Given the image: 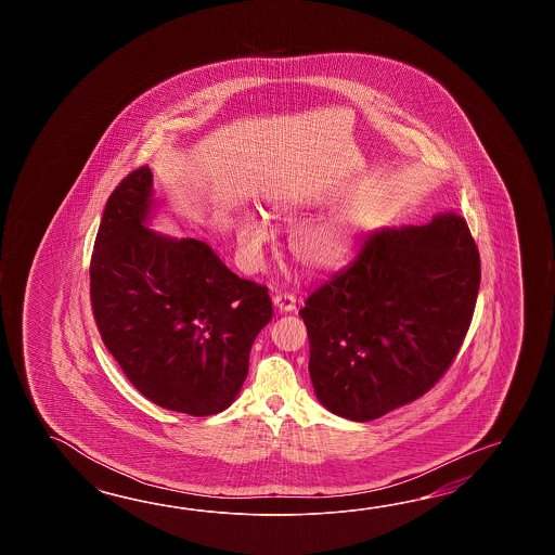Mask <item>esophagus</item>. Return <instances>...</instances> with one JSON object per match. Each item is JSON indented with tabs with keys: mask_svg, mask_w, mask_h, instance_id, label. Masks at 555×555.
<instances>
[{
	"mask_svg": "<svg viewBox=\"0 0 555 555\" xmlns=\"http://www.w3.org/2000/svg\"><path fill=\"white\" fill-rule=\"evenodd\" d=\"M273 306L282 313H292L295 311V295L278 294L273 297Z\"/></svg>",
	"mask_w": 555,
	"mask_h": 555,
	"instance_id": "obj_1",
	"label": "esophagus"
}]
</instances>
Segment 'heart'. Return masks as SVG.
I'll list each match as a JSON object with an SVG mask.
<instances>
[{
	"mask_svg": "<svg viewBox=\"0 0 555 555\" xmlns=\"http://www.w3.org/2000/svg\"><path fill=\"white\" fill-rule=\"evenodd\" d=\"M297 202L280 201L270 206V218L280 222H294L297 220ZM237 244L249 258L260 256L261 249L270 240V232L254 214H244L236 224ZM357 242V225L349 216H331L319 222L297 228L289 249L299 266L307 272H333L343 268Z\"/></svg>",
	"mask_w": 555,
	"mask_h": 555,
	"instance_id": "b5f03b06",
	"label": "heart"
}]
</instances>
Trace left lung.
Returning a JSON list of instances; mask_svg holds the SVG:
<instances>
[{
	"mask_svg": "<svg viewBox=\"0 0 555 555\" xmlns=\"http://www.w3.org/2000/svg\"><path fill=\"white\" fill-rule=\"evenodd\" d=\"M478 287V248L456 214L371 234L299 311L318 401L366 423L423 397L459 353Z\"/></svg>",
	"mask_w": 555,
	"mask_h": 555,
	"instance_id": "left-lung-1",
	"label": "left lung"
}]
</instances>
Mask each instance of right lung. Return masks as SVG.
<instances>
[{"mask_svg":"<svg viewBox=\"0 0 555 555\" xmlns=\"http://www.w3.org/2000/svg\"><path fill=\"white\" fill-rule=\"evenodd\" d=\"M156 212L149 166L108 196L91 258L96 327L149 401L190 416L220 413L246 380L272 299L263 285L230 272L206 242L153 230Z\"/></svg>","mask_w":555,"mask_h":555,"instance_id":"right-lung-1","label":"right lung"}]
</instances>
